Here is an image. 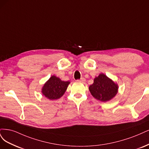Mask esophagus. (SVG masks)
Listing matches in <instances>:
<instances>
[{
    "instance_id": "1",
    "label": "esophagus",
    "mask_w": 149,
    "mask_h": 149,
    "mask_svg": "<svg viewBox=\"0 0 149 149\" xmlns=\"http://www.w3.org/2000/svg\"><path fill=\"white\" fill-rule=\"evenodd\" d=\"M77 81H81V82H84V81H85V79L82 77V78H81L80 80H77Z\"/></svg>"
}]
</instances>
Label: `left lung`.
I'll return each mask as SVG.
<instances>
[{"instance_id":"left-lung-1","label":"left lung","mask_w":149,"mask_h":149,"mask_svg":"<svg viewBox=\"0 0 149 149\" xmlns=\"http://www.w3.org/2000/svg\"><path fill=\"white\" fill-rule=\"evenodd\" d=\"M118 85L103 74L94 79V82L89 87L93 97L102 102H107L113 98L118 92Z\"/></svg>"}]
</instances>
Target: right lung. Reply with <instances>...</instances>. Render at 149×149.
Wrapping results in <instances>:
<instances>
[{
    "instance_id": "1",
    "label": "right lung",
    "mask_w": 149,
    "mask_h": 149,
    "mask_svg": "<svg viewBox=\"0 0 149 149\" xmlns=\"http://www.w3.org/2000/svg\"><path fill=\"white\" fill-rule=\"evenodd\" d=\"M69 84V81H62L53 75L43 86L42 93L51 100L58 99L64 95Z\"/></svg>"
}]
</instances>
